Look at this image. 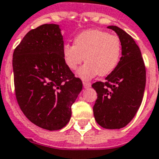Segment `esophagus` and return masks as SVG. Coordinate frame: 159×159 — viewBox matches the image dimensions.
<instances>
[{
  "instance_id": "esophagus-1",
  "label": "esophagus",
  "mask_w": 159,
  "mask_h": 159,
  "mask_svg": "<svg viewBox=\"0 0 159 159\" xmlns=\"http://www.w3.org/2000/svg\"><path fill=\"white\" fill-rule=\"evenodd\" d=\"M83 85L84 87V89H88L91 86V84L88 83V82H86V81H83Z\"/></svg>"
}]
</instances>
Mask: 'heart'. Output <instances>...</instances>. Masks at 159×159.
I'll list each match as a JSON object with an SVG mask.
<instances>
[{
    "label": "heart",
    "instance_id": "heart-1",
    "mask_svg": "<svg viewBox=\"0 0 159 159\" xmlns=\"http://www.w3.org/2000/svg\"><path fill=\"white\" fill-rule=\"evenodd\" d=\"M121 55L120 39L99 30H84L75 38V45L62 47L63 60L69 69L75 70L86 61L77 73L84 80L109 75L119 65Z\"/></svg>",
    "mask_w": 159,
    "mask_h": 159
}]
</instances>
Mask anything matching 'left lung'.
<instances>
[{
  "label": "left lung",
  "instance_id": "1",
  "mask_svg": "<svg viewBox=\"0 0 159 159\" xmlns=\"http://www.w3.org/2000/svg\"><path fill=\"white\" fill-rule=\"evenodd\" d=\"M119 35L122 44V56L119 65L107 76L105 82L92 84L97 93L93 111L94 119L101 127L119 129L135 116L142 103L146 70L139 47L124 30L109 25Z\"/></svg>",
  "mask_w": 159,
  "mask_h": 159
}]
</instances>
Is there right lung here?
<instances>
[{
    "instance_id": "add662e5",
    "label": "right lung",
    "mask_w": 159,
    "mask_h": 159,
    "mask_svg": "<svg viewBox=\"0 0 159 159\" xmlns=\"http://www.w3.org/2000/svg\"><path fill=\"white\" fill-rule=\"evenodd\" d=\"M63 45L59 25L45 24L30 30L13 53L17 103L30 121L50 131L68 124L83 88L63 60Z\"/></svg>"
}]
</instances>
